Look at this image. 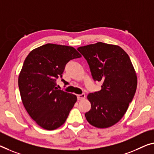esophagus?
I'll list each match as a JSON object with an SVG mask.
<instances>
[{"mask_svg":"<svg viewBox=\"0 0 154 154\" xmlns=\"http://www.w3.org/2000/svg\"><path fill=\"white\" fill-rule=\"evenodd\" d=\"M85 96H85V94L82 93L81 94H79V95H77V98L79 100H82L85 98Z\"/></svg>","mask_w":154,"mask_h":154,"instance_id":"obj_1","label":"esophagus"}]
</instances>
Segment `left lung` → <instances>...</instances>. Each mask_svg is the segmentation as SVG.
Returning a JSON list of instances; mask_svg holds the SVG:
<instances>
[{"instance_id": "8db88e82", "label": "left lung", "mask_w": 154, "mask_h": 154, "mask_svg": "<svg viewBox=\"0 0 154 154\" xmlns=\"http://www.w3.org/2000/svg\"><path fill=\"white\" fill-rule=\"evenodd\" d=\"M78 51L87 61L94 81L103 83L100 91L87 96L91 109L85 118L94 127L107 128L123 117L133 100L137 87L134 68L119 46L99 42Z\"/></svg>"}]
</instances>
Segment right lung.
Here are the masks:
<instances>
[{"mask_svg":"<svg viewBox=\"0 0 154 154\" xmlns=\"http://www.w3.org/2000/svg\"><path fill=\"white\" fill-rule=\"evenodd\" d=\"M81 55L72 47L46 44L32 50L23 63L18 87L23 105L36 123L54 130L65 123L76 96L56 87L67 63Z\"/></svg>","mask_w":154,"mask_h":154,"instance_id":"right-lung-1","label":"right lung"}]
</instances>
